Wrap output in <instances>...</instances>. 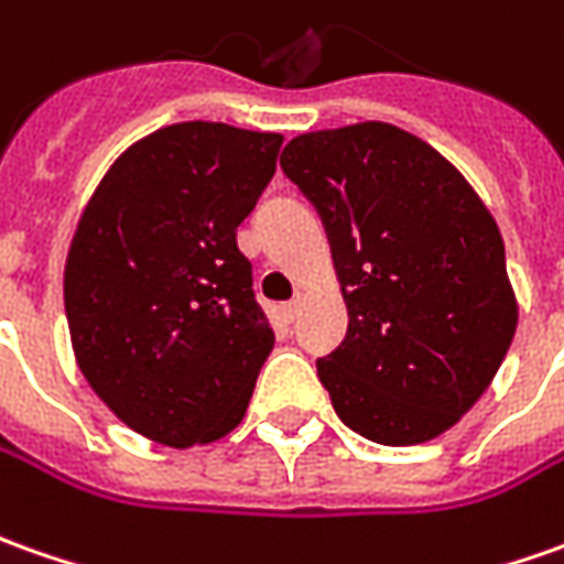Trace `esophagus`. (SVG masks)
<instances>
[{"mask_svg":"<svg viewBox=\"0 0 564 564\" xmlns=\"http://www.w3.org/2000/svg\"><path fill=\"white\" fill-rule=\"evenodd\" d=\"M299 305H302V299H290V302H283L281 305V314H283V321H293L299 314Z\"/></svg>","mask_w":564,"mask_h":564,"instance_id":"1","label":"esophagus"}]
</instances>
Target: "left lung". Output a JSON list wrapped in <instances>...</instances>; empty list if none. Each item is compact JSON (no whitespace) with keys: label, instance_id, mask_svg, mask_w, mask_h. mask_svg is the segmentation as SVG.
Segmentation results:
<instances>
[{"label":"left lung","instance_id":"1","mask_svg":"<svg viewBox=\"0 0 564 564\" xmlns=\"http://www.w3.org/2000/svg\"><path fill=\"white\" fill-rule=\"evenodd\" d=\"M281 170L324 221L348 308L343 346L317 358L333 411L389 447L438 438L519 324L497 221L442 153L389 122L305 132Z\"/></svg>","mask_w":564,"mask_h":564}]
</instances>
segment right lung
<instances>
[{"label": "right lung", "instance_id": "right-lung-1", "mask_svg": "<svg viewBox=\"0 0 564 564\" xmlns=\"http://www.w3.org/2000/svg\"><path fill=\"white\" fill-rule=\"evenodd\" d=\"M281 144L278 132L175 122L120 153L83 209L64 268L76 364L151 442L209 444L247 413L274 330L237 225Z\"/></svg>", "mask_w": 564, "mask_h": 564}]
</instances>
